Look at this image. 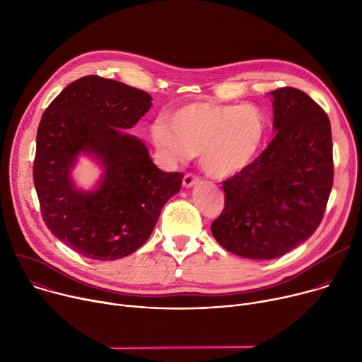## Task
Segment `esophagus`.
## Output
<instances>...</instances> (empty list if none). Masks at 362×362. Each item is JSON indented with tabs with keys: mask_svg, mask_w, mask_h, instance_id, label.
<instances>
[{
	"mask_svg": "<svg viewBox=\"0 0 362 362\" xmlns=\"http://www.w3.org/2000/svg\"><path fill=\"white\" fill-rule=\"evenodd\" d=\"M197 182H199V177L192 175V174H187V175L184 177V180H182V185H184L185 188H191L192 185H196Z\"/></svg>",
	"mask_w": 362,
	"mask_h": 362,
	"instance_id": "34e87169",
	"label": "esophagus"
}]
</instances>
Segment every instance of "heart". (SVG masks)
Segmentation results:
<instances>
[{
	"mask_svg": "<svg viewBox=\"0 0 362 362\" xmlns=\"http://www.w3.org/2000/svg\"><path fill=\"white\" fill-rule=\"evenodd\" d=\"M267 116L252 104H185L151 129L159 155L171 163L200 155L202 170L228 180L246 171L267 137Z\"/></svg>",
	"mask_w": 362,
	"mask_h": 362,
	"instance_id": "b5f03b06",
	"label": "heart"
}]
</instances>
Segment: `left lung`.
<instances>
[{
    "instance_id": "1",
    "label": "left lung",
    "mask_w": 362,
    "mask_h": 362,
    "mask_svg": "<svg viewBox=\"0 0 362 362\" xmlns=\"http://www.w3.org/2000/svg\"><path fill=\"white\" fill-rule=\"evenodd\" d=\"M272 95L275 137L242 174L223 182L225 209L213 238L249 259L283 257L320 225L333 185L330 122L305 93Z\"/></svg>"
}]
</instances>
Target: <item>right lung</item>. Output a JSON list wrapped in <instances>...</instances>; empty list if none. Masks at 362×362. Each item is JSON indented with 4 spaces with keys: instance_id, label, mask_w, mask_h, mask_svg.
<instances>
[{
    "instance_id": "obj_1",
    "label": "right lung",
    "mask_w": 362,
    "mask_h": 362,
    "mask_svg": "<svg viewBox=\"0 0 362 362\" xmlns=\"http://www.w3.org/2000/svg\"><path fill=\"white\" fill-rule=\"evenodd\" d=\"M152 97L123 82L88 75L68 86L42 116L33 180L45 223L75 252L97 261L133 254L151 236L184 175L163 173L132 129ZM79 156L102 168L93 190L76 187Z\"/></svg>"
}]
</instances>
